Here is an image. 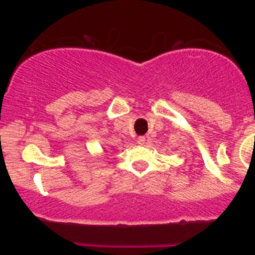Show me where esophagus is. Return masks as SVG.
<instances>
[{
  "label": "esophagus",
  "mask_w": 255,
  "mask_h": 255,
  "mask_svg": "<svg viewBox=\"0 0 255 255\" xmlns=\"http://www.w3.org/2000/svg\"><path fill=\"white\" fill-rule=\"evenodd\" d=\"M137 142H138V144H144L145 143V138H144L143 135H140V137H138Z\"/></svg>",
  "instance_id": "34e87169"
}]
</instances>
